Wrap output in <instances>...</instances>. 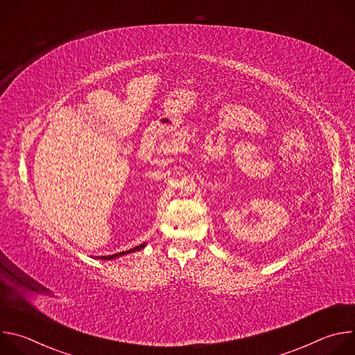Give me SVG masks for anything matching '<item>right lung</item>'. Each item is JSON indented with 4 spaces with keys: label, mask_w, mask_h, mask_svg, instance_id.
Returning a JSON list of instances; mask_svg holds the SVG:
<instances>
[{
    "label": "right lung",
    "mask_w": 355,
    "mask_h": 355,
    "mask_svg": "<svg viewBox=\"0 0 355 355\" xmlns=\"http://www.w3.org/2000/svg\"><path fill=\"white\" fill-rule=\"evenodd\" d=\"M144 245H146V243H143V244H139V245H136L135 248H130V250H128V251H122V252H118V254H112V256H105V257H103V260H114V259H118V257H121V256L129 254V252H135V251H139V250L144 248Z\"/></svg>",
    "instance_id": "add662e5"
}]
</instances>
